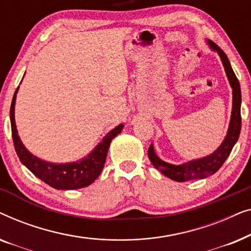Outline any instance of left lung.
I'll list each match as a JSON object with an SVG mask.
<instances>
[{
  "label": "left lung",
  "instance_id": "obj_1",
  "mask_svg": "<svg viewBox=\"0 0 251 251\" xmlns=\"http://www.w3.org/2000/svg\"><path fill=\"white\" fill-rule=\"evenodd\" d=\"M208 44L210 49L217 51L219 57H221L223 66L225 68L226 76H227L229 84L232 87V114L225 139L223 140L222 145L214 153H211L210 155L201 157V159L188 161L186 163L178 164V166L164 162V161L161 160L156 155L155 151H154L153 144H151L149 149V157L153 166L157 170H160L161 174H163L164 176L169 177L173 180L180 181V183L186 180L203 179V178L211 176L216 171H218L219 168L223 166V163L228 157L233 146L238 142L240 131H241V89H240L239 80L236 78L234 72L232 70L231 64H229L228 58L224 51L217 44L212 42V41H208Z\"/></svg>",
  "mask_w": 251,
  "mask_h": 251
}]
</instances>
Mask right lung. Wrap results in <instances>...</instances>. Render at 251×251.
<instances>
[{"label":"right lung","mask_w":251,"mask_h":251,"mask_svg":"<svg viewBox=\"0 0 251 251\" xmlns=\"http://www.w3.org/2000/svg\"><path fill=\"white\" fill-rule=\"evenodd\" d=\"M19 88V87H18ZM18 88L13 95L11 107H10V121H11V131L13 145H15L17 155L27 169L35 175L37 178L43 180L49 186L56 190H76L94 183L100 175L104 168L108 147L112 139L122 131L123 125H119L106 135L100 143L89 153L87 156L76 162L71 163H51L41 160L33 155L24 146L17 131L15 121V104Z\"/></svg>","instance_id":"1"}]
</instances>
